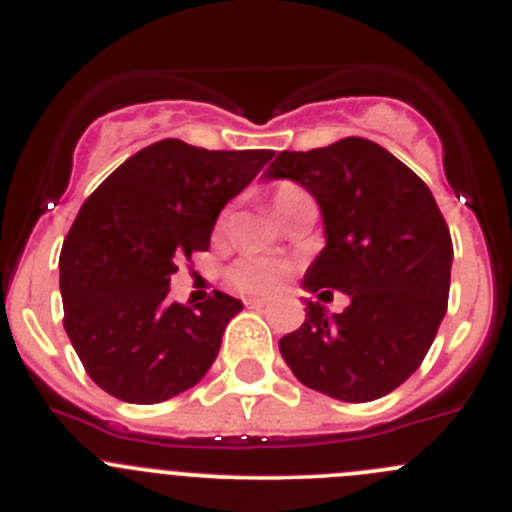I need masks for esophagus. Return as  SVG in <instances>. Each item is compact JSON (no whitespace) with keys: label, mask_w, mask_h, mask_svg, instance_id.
<instances>
[{"label":"esophagus","mask_w":512,"mask_h":512,"mask_svg":"<svg viewBox=\"0 0 512 512\" xmlns=\"http://www.w3.org/2000/svg\"><path fill=\"white\" fill-rule=\"evenodd\" d=\"M245 305L252 307V310H260V307L270 305V300H262V297H250V300H245Z\"/></svg>","instance_id":"obj_1"}]
</instances>
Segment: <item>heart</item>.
Here are the masks:
<instances>
[{"label": "heart", "mask_w": 512, "mask_h": 512, "mask_svg": "<svg viewBox=\"0 0 512 512\" xmlns=\"http://www.w3.org/2000/svg\"><path fill=\"white\" fill-rule=\"evenodd\" d=\"M307 195L302 187L292 185V182H282L272 190V207L277 215H285L295 202L305 200ZM292 272V262L285 257H265V255H245L240 260L232 262L227 270V280L235 290L245 292V295H272L285 285V280Z\"/></svg>", "instance_id": "heart-1"}]
</instances>
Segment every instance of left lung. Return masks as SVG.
<instances>
[{"label":"left lung","instance_id":"left-lung-1","mask_svg":"<svg viewBox=\"0 0 512 512\" xmlns=\"http://www.w3.org/2000/svg\"><path fill=\"white\" fill-rule=\"evenodd\" d=\"M265 177L297 182L322 210L327 245L305 272L307 290L350 297L340 315L307 302L305 322L280 340L282 357L302 385L335 400L393 393L425 360L448 310L453 240L433 192L362 137L280 152Z\"/></svg>","mask_w":512,"mask_h":512}]
</instances>
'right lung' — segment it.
Listing matches in <instances>:
<instances>
[{
    "mask_svg": "<svg viewBox=\"0 0 512 512\" xmlns=\"http://www.w3.org/2000/svg\"><path fill=\"white\" fill-rule=\"evenodd\" d=\"M270 160V150L160 140L87 197L64 237L59 290L64 330L104 393L162 403L210 370L242 302L220 290L192 307L170 302V275L180 260L210 250L220 210Z\"/></svg>",
    "mask_w": 512,
    "mask_h": 512,
    "instance_id": "add662e5",
    "label": "right lung"
}]
</instances>
